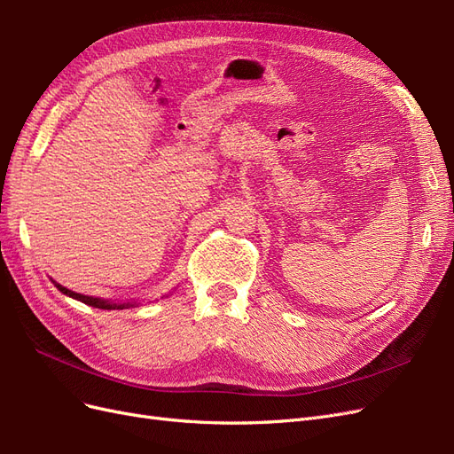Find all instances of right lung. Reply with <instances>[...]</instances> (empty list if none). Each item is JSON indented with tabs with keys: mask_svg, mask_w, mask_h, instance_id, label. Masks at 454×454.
Wrapping results in <instances>:
<instances>
[{
	"mask_svg": "<svg viewBox=\"0 0 454 454\" xmlns=\"http://www.w3.org/2000/svg\"><path fill=\"white\" fill-rule=\"evenodd\" d=\"M52 284L57 286V290L62 292L64 295L72 297V299H77L81 301V303H85L89 307H94V309H104V310H122V309H130V307H136L140 303H136V301H127V303H119V301H107V299H100V297H89V295H83V294H75L72 290H67V287H64L62 284L54 282Z\"/></svg>",
	"mask_w": 454,
	"mask_h": 454,
	"instance_id": "add662e5",
	"label": "right lung"
}]
</instances>
